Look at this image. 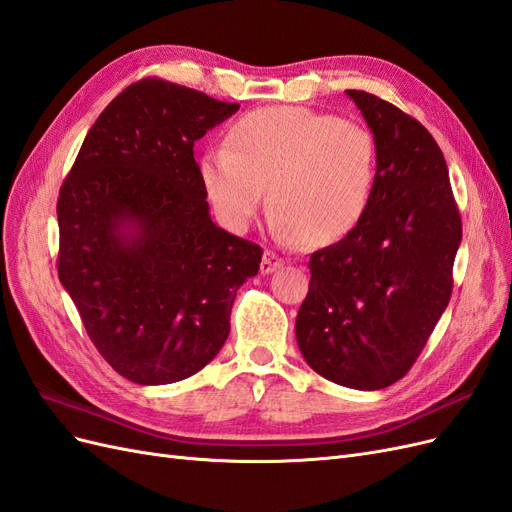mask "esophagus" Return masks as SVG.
<instances>
[{
  "mask_svg": "<svg viewBox=\"0 0 512 512\" xmlns=\"http://www.w3.org/2000/svg\"><path fill=\"white\" fill-rule=\"evenodd\" d=\"M280 267H284V258H280L275 252H269V250L262 254V262H260V273L262 275H269Z\"/></svg>",
  "mask_w": 512,
  "mask_h": 512,
  "instance_id": "obj_1",
  "label": "esophagus"
}]
</instances>
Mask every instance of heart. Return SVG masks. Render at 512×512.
<instances>
[{
  "instance_id": "b5f03b06",
  "label": "heart",
  "mask_w": 512,
  "mask_h": 512,
  "mask_svg": "<svg viewBox=\"0 0 512 512\" xmlns=\"http://www.w3.org/2000/svg\"><path fill=\"white\" fill-rule=\"evenodd\" d=\"M376 162V141L361 123L301 106H271L232 123L224 149L200 158L198 177L228 230L252 226L267 190L277 241L327 247L361 224Z\"/></svg>"
}]
</instances>
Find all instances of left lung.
<instances>
[{
	"label": "left lung",
	"instance_id": "left-lung-1",
	"mask_svg": "<svg viewBox=\"0 0 512 512\" xmlns=\"http://www.w3.org/2000/svg\"><path fill=\"white\" fill-rule=\"evenodd\" d=\"M346 94L374 134V192L361 224L309 258L294 333L316 374L378 391L408 374L451 301L461 218L421 123L367 91Z\"/></svg>",
	"mask_w": 512,
	"mask_h": 512
}]
</instances>
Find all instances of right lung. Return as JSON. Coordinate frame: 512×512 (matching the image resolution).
Segmentation results:
<instances>
[{
  "label": "right lung",
  "mask_w": 512,
  "mask_h": 512,
  "mask_svg": "<svg viewBox=\"0 0 512 512\" xmlns=\"http://www.w3.org/2000/svg\"><path fill=\"white\" fill-rule=\"evenodd\" d=\"M239 111L143 79L108 104L59 190V282L91 342L143 386L194 376L224 346L262 250L211 220L194 143Z\"/></svg>",
  "instance_id": "add662e5"
}]
</instances>
